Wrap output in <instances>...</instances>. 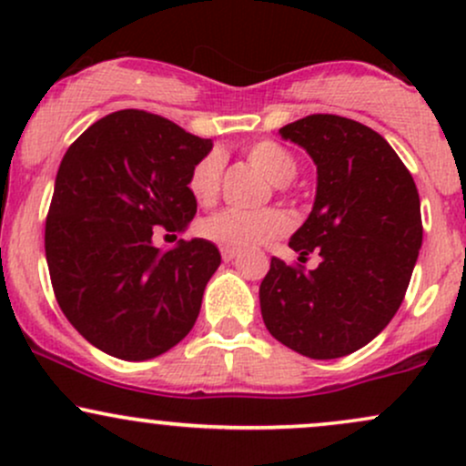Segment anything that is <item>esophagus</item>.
Instances as JSON below:
<instances>
[{
  "label": "esophagus",
  "mask_w": 466,
  "mask_h": 466,
  "mask_svg": "<svg viewBox=\"0 0 466 466\" xmlns=\"http://www.w3.org/2000/svg\"><path fill=\"white\" fill-rule=\"evenodd\" d=\"M221 256H223V260H226V263H232V260L237 258V256H238V249L223 248V249H221Z\"/></svg>",
  "instance_id": "34e87169"
}]
</instances>
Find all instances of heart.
<instances>
[{
    "mask_svg": "<svg viewBox=\"0 0 466 466\" xmlns=\"http://www.w3.org/2000/svg\"><path fill=\"white\" fill-rule=\"evenodd\" d=\"M248 159L258 170H263L267 179L276 186H287L296 177L298 166L293 155L280 147L278 142L263 140L251 144L248 148ZM223 173V153L210 151L192 166L188 188L197 201L208 206L217 199L218 186H221ZM287 217L278 210L260 212H240V210H221L208 217L201 223V234L221 248L249 249L256 245L269 243L287 232Z\"/></svg>",
    "mask_w": 466,
    "mask_h": 466,
    "instance_id": "b5f03b06",
    "label": "heart"
}]
</instances>
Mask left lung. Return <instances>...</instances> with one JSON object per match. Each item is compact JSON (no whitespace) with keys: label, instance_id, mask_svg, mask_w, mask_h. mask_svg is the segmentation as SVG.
I'll return each instance as SVG.
<instances>
[{"label":"left lung","instance_id":"obj_1","mask_svg":"<svg viewBox=\"0 0 466 466\" xmlns=\"http://www.w3.org/2000/svg\"><path fill=\"white\" fill-rule=\"evenodd\" d=\"M280 136L318 166L313 210L289 240L304 271L271 258L260 313L280 344L311 360L360 350L399 311L422 243L420 199L394 148L361 122L313 114Z\"/></svg>","mask_w":466,"mask_h":466}]
</instances>
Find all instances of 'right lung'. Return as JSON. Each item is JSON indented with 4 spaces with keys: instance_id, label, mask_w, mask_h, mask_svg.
Returning a JSON list of instances; mask_svg holds the SVG:
<instances>
[{
    "instance_id": "add662e5",
    "label": "right lung",
    "mask_w": 466,
    "mask_h": 466,
    "mask_svg": "<svg viewBox=\"0 0 466 466\" xmlns=\"http://www.w3.org/2000/svg\"><path fill=\"white\" fill-rule=\"evenodd\" d=\"M210 148L162 116L125 109L63 155L46 218L47 269L69 324L106 355L153 360L195 326L221 254L206 238L162 251L153 228H188L190 170Z\"/></svg>"
}]
</instances>
